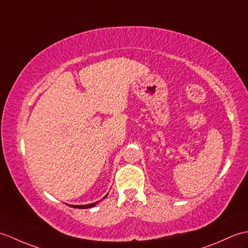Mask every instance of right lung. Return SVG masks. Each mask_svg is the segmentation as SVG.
<instances>
[{"label": "right lung", "mask_w": 248, "mask_h": 248, "mask_svg": "<svg viewBox=\"0 0 248 248\" xmlns=\"http://www.w3.org/2000/svg\"><path fill=\"white\" fill-rule=\"evenodd\" d=\"M106 198V197H105ZM98 202L88 204V205H70L73 208H79V209H86V208H91V207H94Z\"/></svg>", "instance_id": "add662e5"}]
</instances>
